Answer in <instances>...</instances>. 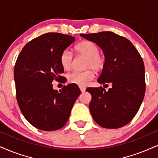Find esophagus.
<instances>
[{
	"instance_id": "obj_1",
	"label": "esophagus",
	"mask_w": 158,
	"mask_h": 158,
	"mask_svg": "<svg viewBox=\"0 0 158 158\" xmlns=\"http://www.w3.org/2000/svg\"><path fill=\"white\" fill-rule=\"evenodd\" d=\"M80 89H81V92H84V91H85V87H80Z\"/></svg>"
}]
</instances>
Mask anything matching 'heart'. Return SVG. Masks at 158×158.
<instances>
[{
  "label": "heart",
  "mask_w": 158,
  "mask_h": 158,
  "mask_svg": "<svg viewBox=\"0 0 158 158\" xmlns=\"http://www.w3.org/2000/svg\"><path fill=\"white\" fill-rule=\"evenodd\" d=\"M75 50L81 55L87 58L85 61L86 69H93L100 71L104 67L106 64L105 56L99 52V48L96 44L90 41H83L75 46ZM73 55L68 49L62 51L60 56V63L64 69L68 70L72 67ZM94 74L91 69L84 72H73L67 76V80L70 83L79 86H86L94 79Z\"/></svg>",
  "instance_id": "heart-1"
}]
</instances>
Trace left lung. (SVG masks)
Wrapping results in <instances>:
<instances>
[{"label":"left lung","instance_id":"obj_1","mask_svg":"<svg viewBox=\"0 0 158 158\" xmlns=\"http://www.w3.org/2000/svg\"><path fill=\"white\" fill-rule=\"evenodd\" d=\"M102 50L106 64L97 81L110 83L106 91L102 86L88 88L91 94L90 113L104 128L122 127L139 111L146 90L144 64L141 55L127 39L110 31L81 34Z\"/></svg>","mask_w":158,"mask_h":158}]
</instances>
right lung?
I'll list each match as a JSON object with an SVG mask.
<instances>
[{
    "instance_id": "right-lung-1",
    "label": "right lung",
    "mask_w": 158,
    "mask_h": 158,
    "mask_svg": "<svg viewBox=\"0 0 158 158\" xmlns=\"http://www.w3.org/2000/svg\"><path fill=\"white\" fill-rule=\"evenodd\" d=\"M74 41L69 35L48 33L25 44L17 57L14 71L17 103L26 120L39 130L63 127L81 94L73 83L59 91L52 84L53 80L66 82L60 56Z\"/></svg>"
}]
</instances>
